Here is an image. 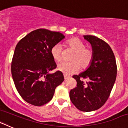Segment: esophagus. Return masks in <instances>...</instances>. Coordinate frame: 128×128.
I'll use <instances>...</instances> for the list:
<instances>
[{
  "instance_id": "1",
  "label": "esophagus",
  "mask_w": 128,
  "mask_h": 128,
  "mask_svg": "<svg viewBox=\"0 0 128 128\" xmlns=\"http://www.w3.org/2000/svg\"><path fill=\"white\" fill-rule=\"evenodd\" d=\"M63 76H64V79H65V80H68V78H70V77L66 75V74H64Z\"/></svg>"
}]
</instances>
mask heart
<instances>
[{
  "label": "heart",
  "mask_w": 128,
  "mask_h": 128,
  "mask_svg": "<svg viewBox=\"0 0 128 128\" xmlns=\"http://www.w3.org/2000/svg\"><path fill=\"white\" fill-rule=\"evenodd\" d=\"M67 46L74 53L70 58L71 62H62L58 65V68L66 75H70L79 70L80 66L85 69L91 64L94 57L93 51L86 48L85 44L79 38H74L68 40ZM50 54L54 61L60 62L62 60V47L60 44H56L52 47Z\"/></svg>",
  "instance_id": "heart-1"
}]
</instances>
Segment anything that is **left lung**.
Returning <instances> with one entry per match:
<instances>
[{
    "label": "left lung",
    "mask_w": 128,
    "mask_h": 128,
    "mask_svg": "<svg viewBox=\"0 0 128 128\" xmlns=\"http://www.w3.org/2000/svg\"><path fill=\"white\" fill-rule=\"evenodd\" d=\"M83 36L91 44L93 60L85 71L73 76L77 86L70 91V99L78 110L88 112L106 102L115 82L117 68L114 52L107 43L95 36Z\"/></svg>",
    "instance_id": "obj_1"
}]
</instances>
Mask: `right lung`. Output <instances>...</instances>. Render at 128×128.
Listing matches in <instances>:
<instances>
[{
    "label": "right lung",
    "mask_w": 128,
    "mask_h": 128,
    "mask_svg": "<svg viewBox=\"0 0 128 128\" xmlns=\"http://www.w3.org/2000/svg\"><path fill=\"white\" fill-rule=\"evenodd\" d=\"M64 38L60 32L38 29L26 35L16 46L11 74L18 92L28 103L37 106L47 103L56 87L64 81L60 71L49 73L56 67L50 49Z\"/></svg>",
    "instance_id": "obj_1"
}]
</instances>
